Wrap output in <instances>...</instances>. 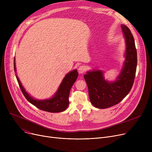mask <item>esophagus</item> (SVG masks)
Segmentation results:
<instances>
[{
  "label": "esophagus",
  "instance_id": "1",
  "mask_svg": "<svg viewBox=\"0 0 152 152\" xmlns=\"http://www.w3.org/2000/svg\"><path fill=\"white\" fill-rule=\"evenodd\" d=\"M86 69H87V68H86V66L81 65V66H80L79 67L78 71H79V73H80V74H83L86 71Z\"/></svg>",
  "mask_w": 152,
  "mask_h": 152
}]
</instances>
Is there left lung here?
I'll use <instances>...</instances> for the list:
<instances>
[{"label":"left lung","mask_w":152,"mask_h":152,"mask_svg":"<svg viewBox=\"0 0 152 152\" xmlns=\"http://www.w3.org/2000/svg\"><path fill=\"white\" fill-rule=\"evenodd\" d=\"M121 28L126 44L125 59L116 80H106L101 69L88 71L84 75L91 102L98 108L105 109L118 104L129 94L134 83L137 63L135 41L128 28L124 25Z\"/></svg>","instance_id":"obj_1"}]
</instances>
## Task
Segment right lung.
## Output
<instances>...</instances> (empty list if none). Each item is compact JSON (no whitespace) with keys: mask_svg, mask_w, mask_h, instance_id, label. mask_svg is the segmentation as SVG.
<instances>
[{"mask_svg":"<svg viewBox=\"0 0 152 152\" xmlns=\"http://www.w3.org/2000/svg\"><path fill=\"white\" fill-rule=\"evenodd\" d=\"M14 70L22 93L27 100L31 104H33L40 110L50 113L61 112V111H65L68 108L69 105L68 97L69 91L78 76L77 69H73L68 73L64 77L57 91H56L53 96L50 99L44 100H37L31 97L24 88L17 75V73H16L17 69H16L15 65V58H14Z\"/></svg>","mask_w":152,"mask_h":152,"instance_id":"add662e5","label":"right lung"}]
</instances>
